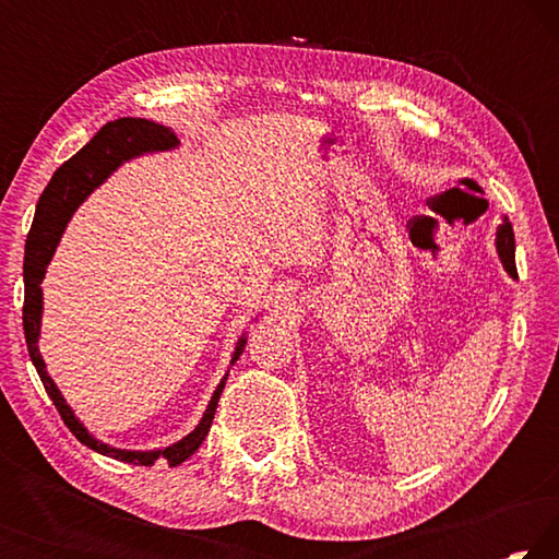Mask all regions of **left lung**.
Masks as SVG:
<instances>
[{"instance_id": "1", "label": "left lung", "mask_w": 559, "mask_h": 559, "mask_svg": "<svg viewBox=\"0 0 559 559\" xmlns=\"http://www.w3.org/2000/svg\"><path fill=\"white\" fill-rule=\"evenodd\" d=\"M496 246H498V257H500V261H503L506 271L513 278H518V271H515V236H513V226H510L508 219H503V224L498 226Z\"/></svg>"}]
</instances>
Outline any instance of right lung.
<instances>
[{
	"instance_id": "add662e5",
	"label": "right lung",
	"mask_w": 559,
	"mask_h": 559,
	"mask_svg": "<svg viewBox=\"0 0 559 559\" xmlns=\"http://www.w3.org/2000/svg\"><path fill=\"white\" fill-rule=\"evenodd\" d=\"M179 145L177 135L165 126H157L153 120L145 118H118L112 122H106L88 145H83L79 153H75L71 159L56 169L51 182L46 185L44 194L39 197V204H36V214H34V224L29 231V239H26V257H24V337H26V347H29V357L39 372L46 394L51 396V402L56 409H59L61 419L66 427L71 429V433L81 443H86L88 449L103 453V456L126 461V463H135V466H153L157 459H165L167 466H179V463L187 461L192 453L202 447V441L206 433H210L216 404H219L222 390L226 384V377L216 386V392L212 396L210 406L202 416V421L197 424V429L192 433H187L182 441L173 443L167 449H157V451H126V449H112L108 443H100L98 439H93L88 429L75 419V414L71 412V406L66 404V400L59 392V386L53 384V380L46 374V365L39 355V330H41V281L46 266L56 251V243H59L61 234L69 224L71 214L79 210V204L86 200V197L103 185L108 179L112 169L120 167L126 159L138 157L143 153H157V150H173ZM246 347V337H239L236 343L231 362L239 359Z\"/></svg>"
}]
</instances>
